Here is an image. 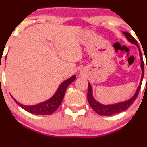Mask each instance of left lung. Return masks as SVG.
<instances>
[{
	"instance_id": "1",
	"label": "left lung",
	"mask_w": 147,
	"mask_h": 147,
	"mask_svg": "<svg viewBox=\"0 0 147 147\" xmlns=\"http://www.w3.org/2000/svg\"><path fill=\"white\" fill-rule=\"evenodd\" d=\"M122 33L125 35L126 38H127V40L129 42L135 45L138 47V49H139V56H140L141 60V69H142V77H141V80L140 82H139V87H137L135 93H134V95H133L131 98L126 100V101L118 102V103L115 104H111V105H103V104H101L100 102H97V100L94 98V97H93L92 87L90 83L89 82L88 92H87V100H88V102L89 104H90V107L93 109V110L95 111L96 113H97L100 115H102V116H110V115H115V114H117L119 113V112H123V111H125L127 108L129 107L132 105L133 102L135 101L136 98L137 97L139 90H140L141 88V84H142V80H143L144 78V62L143 59H142V53H141L140 47H139V45H138L137 41L136 40L131 36V34L129 33V32H122Z\"/></svg>"
}]
</instances>
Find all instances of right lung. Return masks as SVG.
<instances>
[{
    "label": "right lung",
    "instance_id": "add662e5",
    "mask_svg": "<svg viewBox=\"0 0 147 147\" xmlns=\"http://www.w3.org/2000/svg\"><path fill=\"white\" fill-rule=\"evenodd\" d=\"M6 60V57H5ZM76 78L75 75H72L69 78L67 79L66 80L63 81L60 84L59 87L57 88V91L55 92L54 94L50 97V99L44 101L41 103L37 104L34 105H24L20 104V102L16 101L14 98L13 99L15 102L19 105L21 108L26 110L30 113L35 114V115H51L53 112H55L56 109L58 108L61 104L63 99L64 97L65 91L68 86L71 84Z\"/></svg>",
    "mask_w": 147,
    "mask_h": 147
}]
</instances>
